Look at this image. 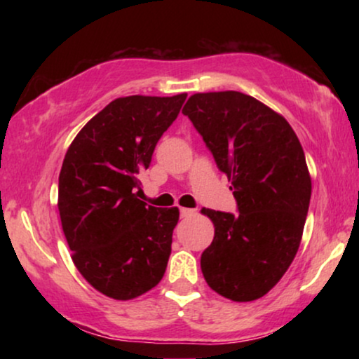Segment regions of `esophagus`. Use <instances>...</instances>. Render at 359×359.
<instances>
[{
    "instance_id": "esophagus-1",
    "label": "esophagus",
    "mask_w": 359,
    "mask_h": 359,
    "mask_svg": "<svg viewBox=\"0 0 359 359\" xmlns=\"http://www.w3.org/2000/svg\"><path fill=\"white\" fill-rule=\"evenodd\" d=\"M194 212H196L194 209H188V208H181L180 209L181 217H191V215H194Z\"/></svg>"
}]
</instances>
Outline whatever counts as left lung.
<instances>
[{"label": "left lung", "mask_w": 359, "mask_h": 359, "mask_svg": "<svg viewBox=\"0 0 359 359\" xmlns=\"http://www.w3.org/2000/svg\"><path fill=\"white\" fill-rule=\"evenodd\" d=\"M183 114L227 175L238 214L203 209L214 240L201 255L205 283L235 302L263 297L301 245L312 181L296 132L281 114L238 91L196 93Z\"/></svg>", "instance_id": "obj_1"}]
</instances>
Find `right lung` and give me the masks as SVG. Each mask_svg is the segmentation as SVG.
Segmentation results:
<instances>
[{
  "instance_id": "1",
  "label": "right lung",
  "mask_w": 359,
  "mask_h": 359,
  "mask_svg": "<svg viewBox=\"0 0 359 359\" xmlns=\"http://www.w3.org/2000/svg\"><path fill=\"white\" fill-rule=\"evenodd\" d=\"M184 100L186 93L117 97L86 122L63 158V233L78 271L107 297H139L165 274L180 210L147 205L135 189Z\"/></svg>"
}]
</instances>
